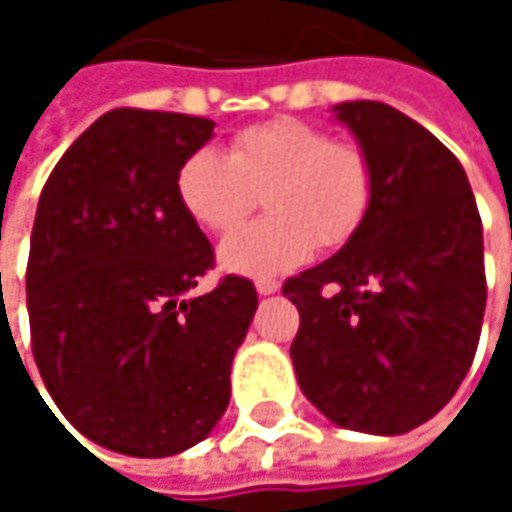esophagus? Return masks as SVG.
Masks as SVG:
<instances>
[{"instance_id":"esophagus-1","label":"esophagus","mask_w":512,"mask_h":512,"mask_svg":"<svg viewBox=\"0 0 512 512\" xmlns=\"http://www.w3.org/2000/svg\"><path fill=\"white\" fill-rule=\"evenodd\" d=\"M255 287L260 296H272V293H278V287H281V284H278V281H272V278H260Z\"/></svg>"}]
</instances>
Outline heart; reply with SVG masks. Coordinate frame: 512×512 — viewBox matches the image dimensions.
<instances>
[{
	"label": "heart",
	"mask_w": 512,
	"mask_h": 512,
	"mask_svg": "<svg viewBox=\"0 0 512 512\" xmlns=\"http://www.w3.org/2000/svg\"><path fill=\"white\" fill-rule=\"evenodd\" d=\"M260 189L269 213L219 246V266L246 278H272L305 263L314 243L344 246L367 219L373 168L356 145L332 142L314 124L275 118L240 130L228 154H189L174 174L180 210L213 234L237 228Z\"/></svg>",
	"instance_id": "1"
}]
</instances>
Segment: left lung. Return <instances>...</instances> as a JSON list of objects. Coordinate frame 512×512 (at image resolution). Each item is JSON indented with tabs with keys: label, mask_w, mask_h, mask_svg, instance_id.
<instances>
[{
	"label": "left lung",
	"mask_w": 512,
	"mask_h": 512,
	"mask_svg": "<svg viewBox=\"0 0 512 512\" xmlns=\"http://www.w3.org/2000/svg\"><path fill=\"white\" fill-rule=\"evenodd\" d=\"M332 112L370 159L373 201L341 252L284 284L299 308L290 358L332 424L400 436L430 421L471 367L483 225L460 159L418 121L376 100Z\"/></svg>",
	"instance_id": "1"
}]
</instances>
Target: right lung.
Segmentation results:
<instances>
[{
  "label": "right lung",
  "mask_w": 512,
  "mask_h": 512,
  "mask_svg": "<svg viewBox=\"0 0 512 512\" xmlns=\"http://www.w3.org/2000/svg\"><path fill=\"white\" fill-rule=\"evenodd\" d=\"M213 121L112 109L52 168L26 269L32 353L64 418L127 457H171L213 433L231 364L257 311L255 284L213 266L180 210L174 174Z\"/></svg>",
  "instance_id": "obj_1"
}]
</instances>
